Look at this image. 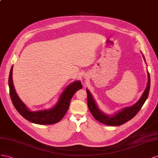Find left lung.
I'll return each instance as SVG.
<instances>
[{
    "instance_id": "8db88e82",
    "label": "left lung",
    "mask_w": 158,
    "mask_h": 158,
    "mask_svg": "<svg viewBox=\"0 0 158 158\" xmlns=\"http://www.w3.org/2000/svg\"><path fill=\"white\" fill-rule=\"evenodd\" d=\"M143 57L144 60H145V57H144L143 56ZM148 81L147 87L145 91L143 93L141 98L139 99V101L136 103H135L134 105L128 107H125L124 109L119 111L118 113L112 116L105 114L104 112H102L98 109L92 94L89 92V90L87 89V105L90 112H91L94 118L98 122H100V123L109 126H120L133 118L137 114L139 110L142 109L143 105L146 102L148 97V94H149L150 88V76L148 71Z\"/></svg>"
}]
</instances>
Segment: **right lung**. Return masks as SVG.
Instances as JSON below:
<instances>
[{
	"instance_id": "add662e5",
	"label": "right lung",
	"mask_w": 158,
	"mask_h": 158,
	"mask_svg": "<svg viewBox=\"0 0 158 158\" xmlns=\"http://www.w3.org/2000/svg\"><path fill=\"white\" fill-rule=\"evenodd\" d=\"M12 68L13 66L11 67L10 75H9L8 86L13 105L20 114L32 123L38 124H53L60 122L64 118L67 111L68 110L72 97L75 92L83 87L81 81H76L65 88L64 91L61 93L57 104L52 109L32 112L26 107L15 91L12 81Z\"/></svg>"
}]
</instances>
